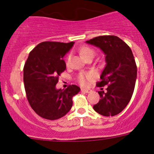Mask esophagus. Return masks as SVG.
Here are the masks:
<instances>
[{
	"label": "esophagus",
	"instance_id": "obj_1",
	"mask_svg": "<svg viewBox=\"0 0 154 154\" xmlns=\"http://www.w3.org/2000/svg\"><path fill=\"white\" fill-rule=\"evenodd\" d=\"M82 92H85V93H89L91 92L90 89H81Z\"/></svg>",
	"mask_w": 154,
	"mask_h": 154
}]
</instances>
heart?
Wrapping results in <instances>:
<instances>
[{"label":"heart","mask_w":154,"mask_h":154,"mask_svg":"<svg viewBox=\"0 0 154 154\" xmlns=\"http://www.w3.org/2000/svg\"><path fill=\"white\" fill-rule=\"evenodd\" d=\"M82 56L84 58H86L89 56H94L95 55V51L92 48L89 47H84L80 50ZM70 55H69L67 58V62H69L70 60ZM94 78V75L92 72H82L77 77V81L82 86H85L88 85V82L89 80H92Z\"/></svg>","instance_id":"heart-1"}]
</instances>
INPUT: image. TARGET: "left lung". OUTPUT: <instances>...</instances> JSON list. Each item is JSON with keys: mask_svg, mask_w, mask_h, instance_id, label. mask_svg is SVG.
<instances>
[{"mask_svg": "<svg viewBox=\"0 0 154 154\" xmlns=\"http://www.w3.org/2000/svg\"><path fill=\"white\" fill-rule=\"evenodd\" d=\"M99 48L106 55V62L97 86L108 85L106 92H98L100 98L93 109L105 116H113L126 108L131 99L137 79V68L130 48L114 35L96 37L86 41Z\"/></svg>", "mask_w": 154, "mask_h": 154, "instance_id": "left-lung-1", "label": "left lung"}]
</instances>
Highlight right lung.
<instances>
[{"label":"right lung","mask_w":154,"mask_h":154,"mask_svg":"<svg viewBox=\"0 0 154 154\" xmlns=\"http://www.w3.org/2000/svg\"><path fill=\"white\" fill-rule=\"evenodd\" d=\"M74 42H44L29 53L24 67L27 99L41 117L55 120L67 114L72 106V97L80 91L75 85L57 89L58 76L66 69L63 57Z\"/></svg>","instance_id":"add662e5"}]
</instances>
